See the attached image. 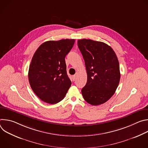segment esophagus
Here are the masks:
<instances>
[{
    "label": "esophagus",
    "mask_w": 148,
    "mask_h": 148,
    "mask_svg": "<svg viewBox=\"0 0 148 148\" xmlns=\"http://www.w3.org/2000/svg\"><path fill=\"white\" fill-rule=\"evenodd\" d=\"M75 79H76V75H74L73 76V81H75Z\"/></svg>",
    "instance_id": "1"
}]
</instances>
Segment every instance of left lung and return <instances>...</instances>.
<instances>
[{
  "mask_svg": "<svg viewBox=\"0 0 148 148\" xmlns=\"http://www.w3.org/2000/svg\"><path fill=\"white\" fill-rule=\"evenodd\" d=\"M77 43L87 74L82 95L91 105L102 104L111 98L119 85L120 71L116 55L103 42L84 38L78 40Z\"/></svg>",
  "mask_w": 148,
  "mask_h": 148,
  "instance_id": "left-lung-1",
  "label": "left lung"
}]
</instances>
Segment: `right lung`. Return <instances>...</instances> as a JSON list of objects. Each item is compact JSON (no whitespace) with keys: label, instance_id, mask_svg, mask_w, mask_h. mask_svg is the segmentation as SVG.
<instances>
[{"label":"right lung","instance_id":"right-lung-1","mask_svg":"<svg viewBox=\"0 0 148 148\" xmlns=\"http://www.w3.org/2000/svg\"><path fill=\"white\" fill-rule=\"evenodd\" d=\"M74 39L47 41L34 54L29 70V81L36 95L43 101L55 104L64 99L71 85L65 57Z\"/></svg>","mask_w":148,"mask_h":148}]
</instances>
